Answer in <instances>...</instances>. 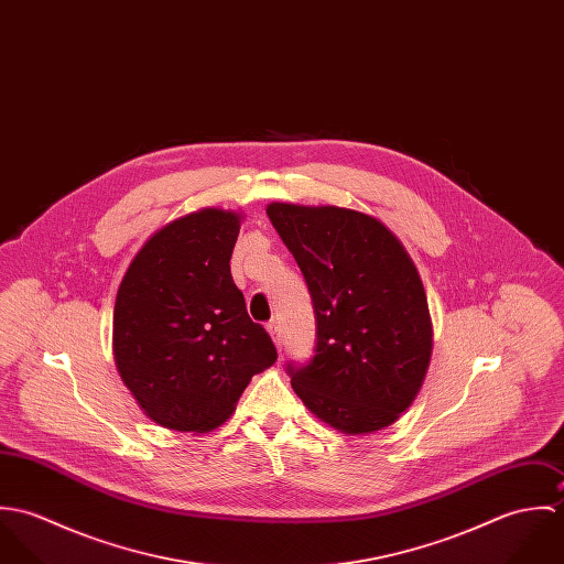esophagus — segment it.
I'll return each mask as SVG.
<instances>
[{
	"label": "esophagus",
	"mask_w": 564,
	"mask_h": 564,
	"mask_svg": "<svg viewBox=\"0 0 564 564\" xmlns=\"http://www.w3.org/2000/svg\"><path fill=\"white\" fill-rule=\"evenodd\" d=\"M267 329H269V334H271L273 343L278 345V349H282V329H280V323L273 319V322L267 323Z\"/></svg>",
	"instance_id": "34e87169"
}]
</instances>
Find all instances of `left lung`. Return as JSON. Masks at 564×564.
<instances>
[{
	"instance_id": "obj_1",
	"label": "left lung",
	"mask_w": 564,
	"mask_h": 564,
	"mask_svg": "<svg viewBox=\"0 0 564 564\" xmlns=\"http://www.w3.org/2000/svg\"><path fill=\"white\" fill-rule=\"evenodd\" d=\"M267 215L295 256L315 311V354L286 365L300 400L345 434L400 419L432 354L421 278L378 219L336 206L271 204Z\"/></svg>"
}]
</instances>
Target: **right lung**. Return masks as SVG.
<instances>
[{"label": "right lung", "instance_id": "1", "mask_svg": "<svg viewBox=\"0 0 564 564\" xmlns=\"http://www.w3.org/2000/svg\"><path fill=\"white\" fill-rule=\"evenodd\" d=\"M239 230L230 210L186 215L145 242L121 280L115 362L162 427L210 432L232 414L251 376L278 358L232 280Z\"/></svg>", "mask_w": 564, "mask_h": 564}]
</instances>
